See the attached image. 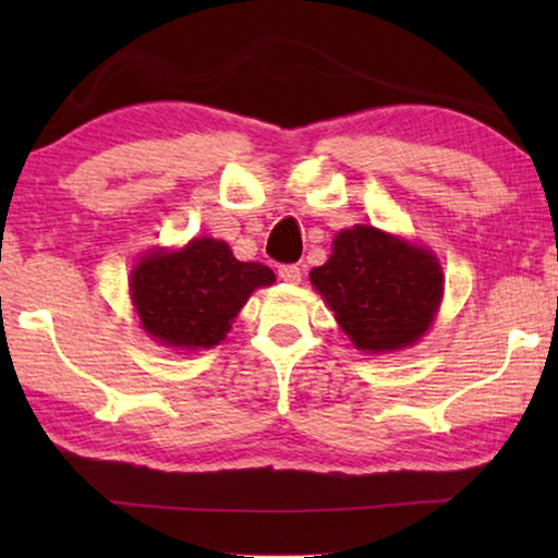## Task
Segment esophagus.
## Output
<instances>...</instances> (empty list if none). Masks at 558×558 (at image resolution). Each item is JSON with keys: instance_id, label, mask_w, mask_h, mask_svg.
<instances>
[{"instance_id": "obj_1", "label": "esophagus", "mask_w": 558, "mask_h": 558, "mask_svg": "<svg viewBox=\"0 0 558 558\" xmlns=\"http://www.w3.org/2000/svg\"><path fill=\"white\" fill-rule=\"evenodd\" d=\"M278 276H280V280L292 282V286H295V282L302 280V268L295 266V263H288V266L278 268Z\"/></svg>"}]
</instances>
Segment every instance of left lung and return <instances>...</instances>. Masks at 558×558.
I'll return each mask as SVG.
<instances>
[{
    "label": "left lung",
    "mask_w": 558,
    "mask_h": 558,
    "mask_svg": "<svg viewBox=\"0 0 558 558\" xmlns=\"http://www.w3.org/2000/svg\"><path fill=\"white\" fill-rule=\"evenodd\" d=\"M310 280L354 347L372 354L413 344L430 327L442 295L438 260L374 226L339 233L332 256L313 268Z\"/></svg>",
    "instance_id": "obj_1"
}]
</instances>
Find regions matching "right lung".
<instances>
[{
  "instance_id": "obj_1",
  "label": "right lung",
  "mask_w": 558,
  "mask_h": 558,
  "mask_svg": "<svg viewBox=\"0 0 558 558\" xmlns=\"http://www.w3.org/2000/svg\"><path fill=\"white\" fill-rule=\"evenodd\" d=\"M276 280L263 263H241L223 241L194 239L184 251H157L132 270L140 323L157 342L182 349L219 344L245 300Z\"/></svg>"
}]
</instances>
